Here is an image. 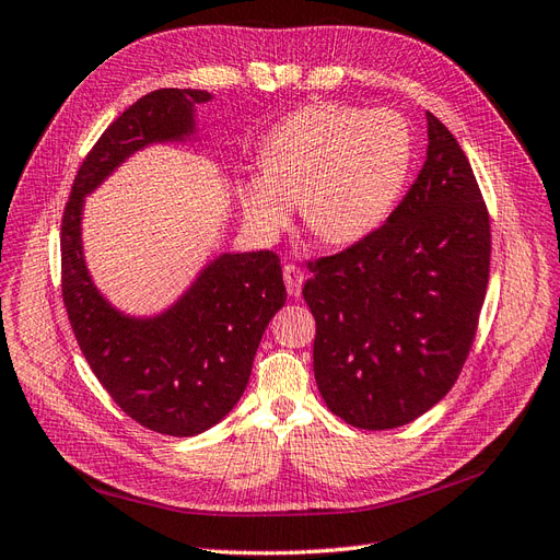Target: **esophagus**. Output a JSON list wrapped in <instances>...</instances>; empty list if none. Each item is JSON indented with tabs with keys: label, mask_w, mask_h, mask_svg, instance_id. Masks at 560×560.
<instances>
[{
	"label": "esophagus",
	"mask_w": 560,
	"mask_h": 560,
	"mask_svg": "<svg viewBox=\"0 0 560 560\" xmlns=\"http://www.w3.org/2000/svg\"><path fill=\"white\" fill-rule=\"evenodd\" d=\"M283 281H285V291H289V295L300 298L302 283H305V271H302L298 265H285L283 267Z\"/></svg>",
	"instance_id": "1"
}]
</instances>
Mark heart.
Returning a JSON list of instances; mask_svg holds the SVG:
<instances>
[{"instance_id": "heart-1", "label": "heart", "mask_w": 560, "mask_h": 560, "mask_svg": "<svg viewBox=\"0 0 560 560\" xmlns=\"http://www.w3.org/2000/svg\"><path fill=\"white\" fill-rule=\"evenodd\" d=\"M412 166L408 124L389 109L310 105L281 119L262 145V168L238 185L244 213L275 234L293 199L307 225L349 246L385 225Z\"/></svg>"}]
</instances>
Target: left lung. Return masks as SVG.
Instances as JSON below:
<instances>
[{
    "instance_id": "obj_1",
    "label": "left lung",
    "mask_w": 560,
    "mask_h": 560,
    "mask_svg": "<svg viewBox=\"0 0 560 560\" xmlns=\"http://www.w3.org/2000/svg\"><path fill=\"white\" fill-rule=\"evenodd\" d=\"M427 159L385 225L310 262L314 377L351 427L394 429L451 392L490 271V220L469 159L427 112Z\"/></svg>"
}]
</instances>
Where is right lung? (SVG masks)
Instances as JSON below:
<instances>
[{"instance_id":"add662e5","label":"right lung","mask_w":560,"mask_h":560,"mask_svg":"<svg viewBox=\"0 0 560 560\" xmlns=\"http://www.w3.org/2000/svg\"><path fill=\"white\" fill-rule=\"evenodd\" d=\"M213 95L159 89L107 126L79 166L62 215V300L79 349L115 404L159 434L195 436L242 398L262 332L285 302L271 250L220 253L156 314L112 305L95 285L82 244L84 203L126 159L150 145L197 140V107Z\"/></svg>"}]
</instances>
